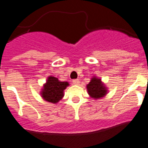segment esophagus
Listing matches in <instances>:
<instances>
[{
	"label": "esophagus",
	"instance_id": "1",
	"mask_svg": "<svg viewBox=\"0 0 148 148\" xmlns=\"http://www.w3.org/2000/svg\"><path fill=\"white\" fill-rule=\"evenodd\" d=\"M79 82H80V81L78 80V79H73V84H75V85L78 84Z\"/></svg>",
	"mask_w": 148,
	"mask_h": 148
}]
</instances>
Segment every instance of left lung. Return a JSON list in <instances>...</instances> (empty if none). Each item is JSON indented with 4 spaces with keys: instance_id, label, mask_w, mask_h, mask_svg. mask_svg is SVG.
<instances>
[{
    "instance_id": "left-lung-1",
    "label": "left lung",
    "mask_w": 148,
    "mask_h": 148,
    "mask_svg": "<svg viewBox=\"0 0 148 148\" xmlns=\"http://www.w3.org/2000/svg\"><path fill=\"white\" fill-rule=\"evenodd\" d=\"M88 93L94 99L103 97L107 92V90L100 79L93 78L87 86Z\"/></svg>"
}]
</instances>
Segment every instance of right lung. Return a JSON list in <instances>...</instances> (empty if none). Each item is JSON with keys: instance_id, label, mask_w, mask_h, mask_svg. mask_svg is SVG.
<instances>
[{"instance_id": "add662e5", "label": "right lung", "mask_w": 148, "mask_h": 148, "mask_svg": "<svg viewBox=\"0 0 148 148\" xmlns=\"http://www.w3.org/2000/svg\"><path fill=\"white\" fill-rule=\"evenodd\" d=\"M69 85L67 82H59L56 77H49L42 91V97L49 102H58L64 96V90Z\"/></svg>"}]
</instances>
